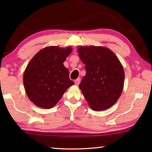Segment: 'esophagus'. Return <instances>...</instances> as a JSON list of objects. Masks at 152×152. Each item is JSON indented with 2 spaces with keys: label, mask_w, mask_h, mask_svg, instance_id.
I'll return each mask as SVG.
<instances>
[{
  "label": "esophagus",
  "mask_w": 152,
  "mask_h": 152,
  "mask_svg": "<svg viewBox=\"0 0 152 152\" xmlns=\"http://www.w3.org/2000/svg\"><path fill=\"white\" fill-rule=\"evenodd\" d=\"M80 78H77L75 81H74V83H75V84L76 85H77L78 86V84H80Z\"/></svg>",
  "instance_id": "1"
}]
</instances>
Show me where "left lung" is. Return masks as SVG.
<instances>
[{
    "mask_svg": "<svg viewBox=\"0 0 152 152\" xmlns=\"http://www.w3.org/2000/svg\"><path fill=\"white\" fill-rule=\"evenodd\" d=\"M78 52L86 69L79 88L92 110L108 109L122 93L125 73L121 64L111 50L102 46H80Z\"/></svg>",
    "mask_w": 152,
    "mask_h": 152,
    "instance_id": "1",
    "label": "left lung"
}]
</instances>
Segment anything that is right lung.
Returning <instances> with one entry per match:
<instances>
[{
  "label": "right lung",
  "mask_w": 152,
  "mask_h": 152,
  "mask_svg": "<svg viewBox=\"0 0 152 152\" xmlns=\"http://www.w3.org/2000/svg\"><path fill=\"white\" fill-rule=\"evenodd\" d=\"M72 48L49 46L36 53L23 74L28 98L36 106L51 109L60 101L69 87L74 84L64 61Z\"/></svg>",
  "instance_id": "obj_1"
}]
</instances>
